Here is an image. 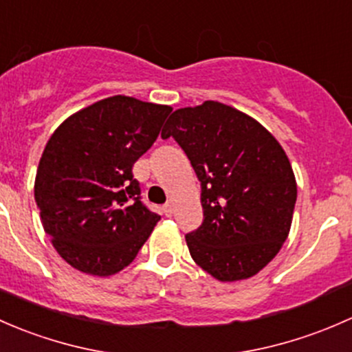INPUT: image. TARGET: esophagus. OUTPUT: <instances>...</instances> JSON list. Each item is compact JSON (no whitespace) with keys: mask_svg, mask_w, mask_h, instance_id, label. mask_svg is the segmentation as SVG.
Returning <instances> with one entry per match:
<instances>
[{"mask_svg":"<svg viewBox=\"0 0 352 352\" xmlns=\"http://www.w3.org/2000/svg\"><path fill=\"white\" fill-rule=\"evenodd\" d=\"M164 213H166V217H171L173 213H175V205H173L171 201L166 203L164 205Z\"/></svg>","mask_w":352,"mask_h":352,"instance_id":"obj_1","label":"esophagus"}]
</instances>
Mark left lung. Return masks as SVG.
<instances>
[{
  "instance_id": "8db88e82",
  "label": "left lung",
  "mask_w": 352,
  "mask_h": 352,
  "mask_svg": "<svg viewBox=\"0 0 352 352\" xmlns=\"http://www.w3.org/2000/svg\"><path fill=\"white\" fill-rule=\"evenodd\" d=\"M186 152L201 183L203 223L186 235L195 263L219 281L259 273L289 234L296 181L276 139L219 101L179 108L161 133Z\"/></svg>"
}]
</instances>
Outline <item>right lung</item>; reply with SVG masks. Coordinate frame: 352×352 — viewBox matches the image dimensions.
I'll list each match as a JSON object with an SVG mask.
<instances>
[{"instance_id": "add662e5", "label": "right lung", "mask_w": 352, "mask_h": 352, "mask_svg": "<svg viewBox=\"0 0 352 352\" xmlns=\"http://www.w3.org/2000/svg\"><path fill=\"white\" fill-rule=\"evenodd\" d=\"M173 108L110 96L76 111L50 135L35 201L54 249L74 270L111 276L135 259L161 217L140 201L132 168Z\"/></svg>"}]
</instances>
